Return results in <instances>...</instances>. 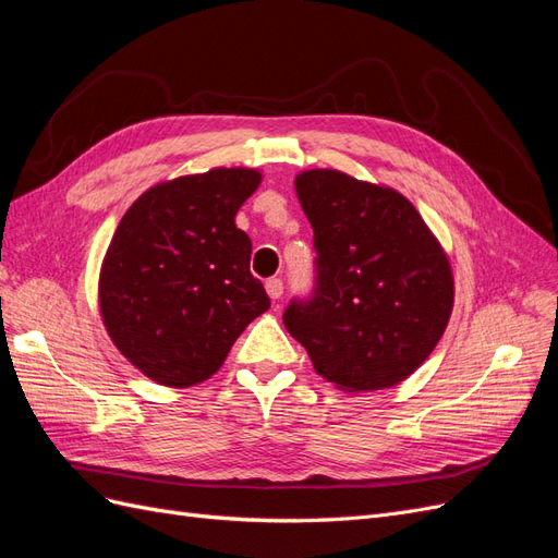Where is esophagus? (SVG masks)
Instances as JSON below:
<instances>
[{
	"instance_id": "obj_1",
	"label": "esophagus",
	"mask_w": 558,
	"mask_h": 558,
	"mask_svg": "<svg viewBox=\"0 0 558 558\" xmlns=\"http://www.w3.org/2000/svg\"><path fill=\"white\" fill-rule=\"evenodd\" d=\"M265 291H267V295L272 298V300H279V298L283 295V281L277 279V277L267 279V281H265Z\"/></svg>"
}]
</instances>
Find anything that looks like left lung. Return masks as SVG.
I'll return each mask as SVG.
<instances>
[{
	"mask_svg": "<svg viewBox=\"0 0 558 558\" xmlns=\"http://www.w3.org/2000/svg\"><path fill=\"white\" fill-rule=\"evenodd\" d=\"M314 228V289L283 312L316 373L349 393L408 379L449 324L453 277L408 197L337 170L295 179Z\"/></svg>",
	"mask_w": 558,
	"mask_h": 558,
	"instance_id": "1",
	"label": "left lung"
}]
</instances>
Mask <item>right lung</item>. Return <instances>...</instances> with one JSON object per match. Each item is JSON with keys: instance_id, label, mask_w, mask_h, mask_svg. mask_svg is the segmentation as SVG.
Here are the masks:
<instances>
[{"instance_id": "obj_1", "label": "right lung", "mask_w": 558, "mask_h": 558, "mask_svg": "<svg viewBox=\"0 0 558 558\" xmlns=\"http://www.w3.org/2000/svg\"><path fill=\"white\" fill-rule=\"evenodd\" d=\"M260 172L218 167L148 189L125 211L99 272V312L118 351L165 386H193L223 365L269 310L234 226Z\"/></svg>"}]
</instances>
